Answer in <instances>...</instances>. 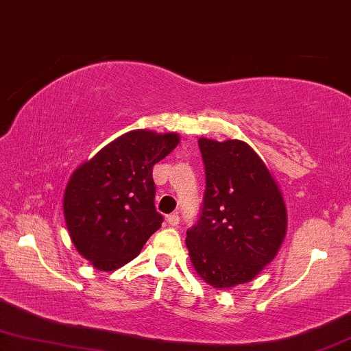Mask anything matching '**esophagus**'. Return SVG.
<instances>
[{
	"instance_id": "34e87169",
	"label": "esophagus",
	"mask_w": 351,
	"mask_h": 351,
	"mask_svg": "<svg viewBox=\"0 0 351 351\" xmlns=\"http://www.w3.org/2000/svg\"><path fill=\"white\" fill-rule=\"evenodd\" d=\"M167 223H169L170 226H178L180 224V215L178 213H171L167 216Z\"/></svg>"
}]
</instances>
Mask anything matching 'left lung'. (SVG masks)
Returning a JSON list of instances; mask_svg holds the SVG:
<instances>
[{
  "label": "left lung",
  "mask_w": 351,
  "mask_h": 351,
  "mask_svg": "<svg viewBox=\"0 0 351 351\" xmlns=\"http://www.w3.org/2000/svg\"><path fill=\"white\" fill-rule=\"evenodd\" d=\"M199 149L205 192L186 245L206 283L232 288L253 280L278 253L286 234L285 202L246 143L200 138Z\"/></svg>",
  "instance_id": "8db88e82"
}]
</instances>
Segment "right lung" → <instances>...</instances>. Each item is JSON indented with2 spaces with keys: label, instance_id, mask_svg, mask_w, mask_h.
Wrapping results in <instances>:
<instances>
[{
  "label": "right lung",
  "instance_id": "right-lung-1",
  "mask_svg": "<svg viewBox=\"0 0 351 351\" xmlns=\"http://www.w3.org/2000/svg\"><path fill=\"white\" fill-rule=\"evenodd\" d=\"M178 141L176 133L128 132L73 173L63 197L65 221L76 250L93 267H122L160 229L152 167Z\"/></svg>",
  "mask_w": 351,
  "mask_h": 351
}]
</instances>
